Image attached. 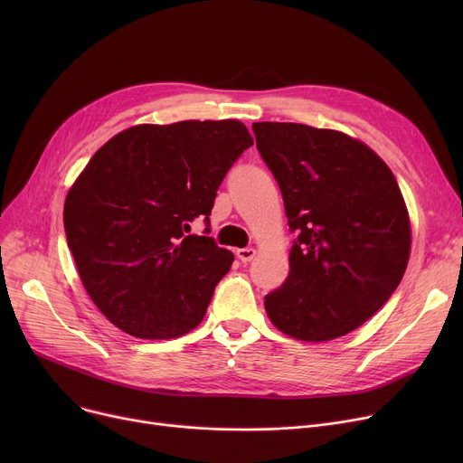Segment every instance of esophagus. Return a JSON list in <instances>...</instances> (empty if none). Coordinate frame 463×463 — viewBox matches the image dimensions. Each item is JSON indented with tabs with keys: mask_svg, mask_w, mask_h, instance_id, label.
Instances as JSON below:
<instances>
[{
	"mask_svg": "<svg viewBox=\"0 0 463 463\" xmlns=\"http://www.w3.org/2000/svg\"><path fill=\"white\" fill-rule=\"evenodd\" d=\"M257 255V250L255 248H241L236 251V257L241 260V262H250L253 260V257Z\"/></svg>",
	"mask_w": 463,
	"mask_h": 463,
	"instance_id": "34e87169",
	"label": "esophagus"
}]
</instances>
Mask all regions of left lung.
I'll return each instance as SVG.
<instances>
[{"label":"left lung","instance_id":"8db88e82","mask_svg":"<svg viewBox=\"0 0 463 463\" xmlns=\"http://www.w3.org/2000/svg\"><path fill=\"white\" fill-rule=\"evenodd\" d=\"M257 150L297 232L285 283L264 297L272 325L328 342L366 323L400 285L411 223L392 170L366 144L304 124H253Z\"/></svg>","mask_w":463,"mask_h":463}]
</instances>
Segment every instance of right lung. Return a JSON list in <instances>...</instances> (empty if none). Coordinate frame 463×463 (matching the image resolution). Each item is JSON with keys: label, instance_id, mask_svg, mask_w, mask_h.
<instances>
[{"label": "right lung", "instance_id": "obj_1", "mask_svg": "<svg viewBox=\"0 0 463 463\" xmlns=\"http://www.w3.org/2000/svg\"><path fill=\"white\" fill-rule=\"evenodd\" d=\"M253 144L236 119L135 126L95 152L67 193L63 225L86 293L140 339L199 326L234 255L191 234L232 163Z\"/></svg>", "mask_w": 463, "mask_h": 463}]
</instances>
